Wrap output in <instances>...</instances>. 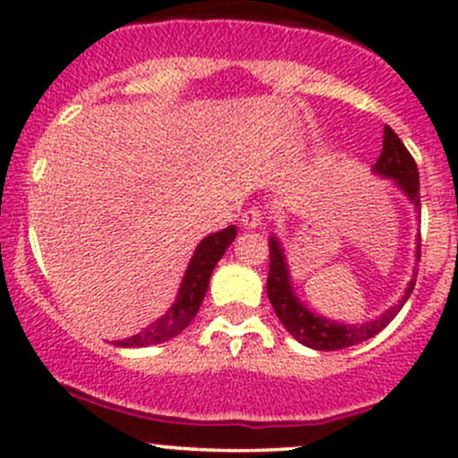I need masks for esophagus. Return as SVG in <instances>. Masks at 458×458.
<instances>
[{
    "label": "esophagus",
    "instance_id": "obj_1",
    "mask_svg": "<svg viewBox=\"0 0 458 458\" xmlns=\"http://www.w3.org/2000/svg\"><path fill=\"white\" fill-rule=\"evenodd\" d=\"M263 219H266V210H263L261 206L248 208V210L242 215L243 228H257V225L263 224Z\"/></svg>",
    "mask_w": 458,
    "mask_h": 458
}]
</instances>
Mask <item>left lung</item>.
<instances>
[{
  "instance_id": "8db88e82",
  "label": "left lung",
  "mask_w": 458,
  "mask_h": 458,
  "mask_svg": "<svg viewBox=\"0 0 458 458\" xmlns=\"http://www.w3.org/2000/svg\"><path fill=\"white\" fill-rule=\"evenodd\" d=\"M374 170L378 174H386L392 177L401 188L405 191V195L410 197V201L414 203L419 212H421V195H419V168L417 161L412 159L408 148L403 146V141L396 137V132L390 126L383 128V150L378 155ZM417 259H421V234H419V246H417ZM414 288V281L410 284V288L405 290V297L401 299L399 306H394L392 310H387L386 315L378 317L377 321L363 323V326H344V323L327 321V318L312 315L308 308H303L299 303V299L294 297L293 288H290V276L288 267H285L284 252H281L279 243L275 239H270V270H267V299H270L272 308H275V315L279 317V321L284 323L285 330L299 341V344L308 345V348L315 350H344L350 345H357L361 341H368L370 336L381 332L392 318L396 317V312L403 308L405 299L410 297Z\"/></svg>"
}]
</instances>
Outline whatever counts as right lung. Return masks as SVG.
Wrapping results in <instances>:
<instances>
[{"mask_svg": "<svg viewBox=\"0 0 458 458\" xmlns=\"http://www.w3.org/2000/svg\"><path fill=\"white\" fill-rule=\"evenodd\" d=\"M234 234H237V228L230 225V228L203 239L191 259V266H188L186 276H183V284L179 288V297L174 301V306L164 317L157 318L152 326H148L146 330L140 332V335L128 336L123 341H114V345H122V348H143V345L164 344V341L173 339L179 332L186 330L197 312H199L203 297H206L208 284H210L212 270H215L216 261L224 257L225 248L234 242Z\"/></svg>", "mask_w": 458, "mask_h": 458, "instance_id": "add662e5", "label": "right lung"}]
</instances>
